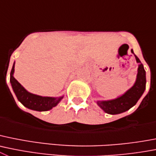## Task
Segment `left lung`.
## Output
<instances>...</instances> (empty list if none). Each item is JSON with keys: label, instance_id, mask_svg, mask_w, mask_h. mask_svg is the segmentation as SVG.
<instances>
[{"label": "left lung", "instance_id": "1", "mask_svg": "<svg viewBox=\"0 0 156 156\" xmlns=\"http://www.w3.org/2000/svg\"><path fill=\"white\" fill-rule=\"evenodd\" d=\"M131 52L135 55L132 49ZM135 56L137 62L138 63V74L135 84L123 95L120 96L116 99L109 100V101H98L97 104L104 112L109 114H118L125 112L135 106L143 94L146 84L145 70L139 58L135 55Z\"/></svg>", "mask_w": 156, "mask_h": 156}]
</instances>
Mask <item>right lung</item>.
I'll return each mask as SVG.
<instances>
[{"mask_svg":"<svg viewBox=\"0 0 156 156\" xmlns=\"http://www.w3.org/2000/svg\"><path fill=\"white\" fill-rule=\"evenodd\" d=\"M15 72V62L13 64L10 76V82L12 87L13 91L15 92L18 101L27 108L37 111H46L55 107L63 96L59 98H50V97H42L36 94H33L27 91L18 81L14 77Z\"/></svg>","mask_w":156,"mask_h":156,"instance_id":"add662e5","label":"right lung"}]
</instances>
